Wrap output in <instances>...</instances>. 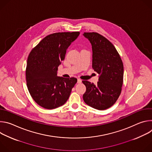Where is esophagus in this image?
Here are the masks:
<instances>
[{
    "label": "esophagus",
    "instance_id": "34e87169",
    "mask_svg": "<svg viewBox=\"0 0 152 152\" xmlns=\"http://www.w3.org/2000/svg\"><path fill=\"white\" fill-rule=\"evenodd\" d=\"M81 82H82V80L80 79H77V83H81Z\"/></svg>",
    "mask_w": 152,
    "mask_h": 152
}]
</instances>
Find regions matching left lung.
<instances>
[{
	"label": "left lung",
	"mask_w": 152,
	"mask_h": 152,
	"mask_svg": "<svg viewBox=\"0 0 152 152\" xmlns=\"http://www.w3.org/2000/svg\"><path fill=\"white\" fill-rule=\"evenodd\" d=\"M92 45L93 64L100 75L96 85L82 80L86 86L83 99L86 104L99 110L112 106L118 99L123 82V64L112 43L97 32H84Z\"/></svg>",
	"instance_id": "obj_1"
}]
</instances>
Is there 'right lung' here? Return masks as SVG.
<instances>
[{
	"instance_id": "obj_1",
	"label": "right lung",
	"mask_w": 152,
	"mask_h": 152,
	"mask_svg": "<svg viewBox=\"0 0 152 152\" xmlns=\"http://www.w3.org/2000/svg\"><path fill=\"white\" fill-rule=\"evenodd\" d=\"M79 32H56L43 38L30 52L26 80L29 92L40 106L52 110L68 100L77 82L75 77L57 76L58 67Z\"/></svg>"
}]
</instances>
